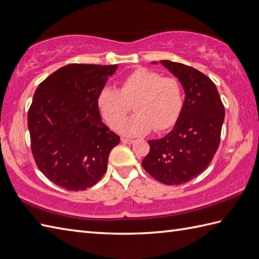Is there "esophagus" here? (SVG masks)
<instances>
[{"mask_svg":"<svg viewBox=\"0 0 259 259\" xmlns=\"http://www.w3.org/2000/svg\"><path fill=\"white\" fill-rule=\"evenodd\" d=\"M121 141H122V143H124V144H133V143L135 142L134 140H131V138H125V137H122Z\"/></svg>","mask_w":259,"mask_h":259,"instance_id":"1","label":"esophagus"}]
</instances>
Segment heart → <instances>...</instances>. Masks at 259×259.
<instances>
[{"mask_svg":"<svg viewBox=\"0 0 259 259\" xmlns=\"http://www.w3.org/2000/svg\"><path fill=\"white\" fill-rule=\"evenodd\" d=\"M135 104V116L122 121ZM185 92L179 79L140 67L121 81L119 89L106 87L99 92L100 114L111 128L126 136H142L151 130L167 131L178 121L184 109Z\"/></svg>","mask_w":259,"mask_h":259,"instance_id":"heart-1","label":"heart"}]
</instances>
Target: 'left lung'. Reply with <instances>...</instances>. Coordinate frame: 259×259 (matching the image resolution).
I'll return each mask as SVG.
<instances>
[{
	"instance_id": "left-lung-1",
	"label": "left lung",
	"mask_w": 259,
	"mask_h": 259,
	"mask_svg": "<svg viewBox=\"0 0 259 259\" xmlns=\"http://www.w3.org/2000/svg\"><path fill=\"white\" fill-rule=\"evenodd\" d=\"M160 62L181 82L185 104L174 130L160 140L148 141L150 149L142 165L161 184L177 186L209 167L219 148L225 111L209 77L179 62Z\"/></svg>"
}]
</instances>
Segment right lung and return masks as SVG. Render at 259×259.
I'll list each match as a JSON object with an SVG mask.
<instances>
[{
    "label": "right lung",
    "instance_id": "right-lung-1",
    "mask_svg": "<svg viewBox=\"0 0 259 259\" xmlns=\"http://www.w3.org/2000/svg\"><path fill=\"white\" fill-rule=\"evenodd\" d=\"M117 65L70 64L37 88L27 124L37 167L53 184L85 190L103 177L119 136L101 119L99 92Z\"/></svg>",
    "mask_w": 259,
    "mask_h": 259
}]
</instances>
